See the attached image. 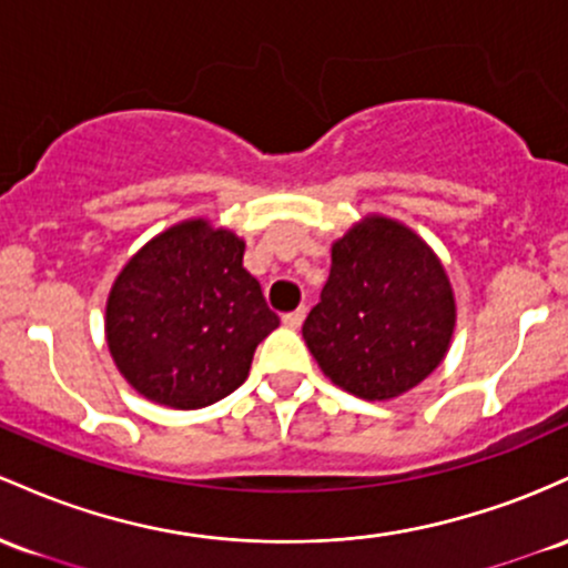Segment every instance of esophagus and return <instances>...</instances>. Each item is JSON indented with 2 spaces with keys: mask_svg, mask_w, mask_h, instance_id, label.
Segmentation results:
<instances>
[{
  "mask_svg": "<svg viewBox=\"0 0 568 568\" xmlns=\"http://www.w3.org/2000/svg\"><path fill=\"white\" fill-rule=\"evenodd\" d=\"M303 318H305V311L297 308V311H290V314H284L282 322H284V327L297 329V327H301V324H303Z\"/></svg>",
  "mask_w": 568,
  "mask_h": 568,
  "instance_id": "34e87169",
  "label": "esophagus"
}]
</instances>
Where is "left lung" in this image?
<instances>
[{
  "label": "left lung",
  "mask_w": 568,
  "mask_h": 568,
  "mask_svg": "<svg viewBox=\"0 0 568 568\" xmlns=\"http://www.w3.org/2000/svg\"><path fill=\"white\" fill-rule=\"evenodd\" d=\"M456 297L435 250L405 222L367 214L333 241L303 337L322 373L359 399H394L439 367Z\"/></svg>",
  "instance_id": "obj_1"
}]
</instances>
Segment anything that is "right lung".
Returning <instances> with one entry per match:
<instances>
[{"label":"right lung","instance_id":"1","mask_svg":"<svg viewBox=\"0 0 568 568\" xmlns=\"http://www.w3.org/2000/svg\"><path fill=\"white\" fill-rule=\"evenodd\" d=\"M244 239L206 216L165 227L131 254L106 297V346L131 388L199 410L246 381L257 343L278 327Z\"/></svg>","mask_w":568,"mask_h":568}]
</instances>
